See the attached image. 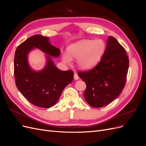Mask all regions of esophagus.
<instances>
[{"label":"esophagus","mask_w":146,"mask_h":146,"mask_svg":"<svg viewBox=\"0 0 146 146\" xmlns=\"http://www.w3.org/2000/svg\"><path fill=\"white\" fill-rule=\"evenodd\" d=\"M74 80H78V79H79V77H78V74L77 73H74Z\"/></svg>","instance_id":"obj_1"}]
</instances>
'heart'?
<instances>
[{"mask_svg":"<svg viewBox=\"0 0 146 146\" xmlns=\"http://www.w3.org/2000/svg\"><path fill=\"white\" fill-rule=\"evenodd\" d=\"M106 48L105 42L102 39H83L70 45L68 48V54H63L64 63L70 64L72 58H77L78 67L83 70L93 68L102 57Z\"/></svg>","mask_w":146,"mask_h":146,"instance_id":"b5f03b06","label":"heart"}]
</instances>
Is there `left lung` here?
I'll return each mask as SVG.
<instances>
[{"instance_id": "1", "label": "left lung", "mask_w": 146, "mask_h": 146, "mask_svg": "<svg viewBox=\"0 0 146 146\" xmlns=\"http://www.w3.org/2000/svg\"><path fill=\"white\" fill-rule=\"evenodd\" d=\"M129 60L117 39L109 36L98 64L90 70L78 72L86 85L84 97L94 108L108 105L120 95L126 83Z\"/></svg>"}]
</instances>
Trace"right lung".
Returning a JSON list of instances; mask_svg holds the SVG:
<instances>
[{
	"mask_svg": "<svg viewBox=\"0 0 146 146\" xmlns=\"http://www.w3.org/2000/svg\"><path fill=\"white\" fill-rule=\"evenodd\" d=\"M35 48L46 54V65L40 71L33 70L28 63L29 53ZM60 54L59 48L51 44L48 38L40 35L30 37L16 48L14 61L16 85L24 98L36 107H53L66 86L73 80L72 70L63 71L55 65L52 56L58 58Z\"/></svg>",
	"mask_w": 146,
	"mask_h": 146,
	"instance_id": "add662e5",
	"label": "right lung"
}]
</instances>
